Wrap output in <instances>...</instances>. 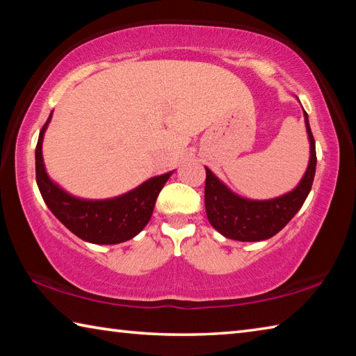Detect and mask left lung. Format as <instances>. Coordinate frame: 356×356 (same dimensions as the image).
I'll return each mask as SVG.
<instances>
[{"mask_svg":"<svg viewBox=\"0 0 356 356\" xmlns=\"http://www.w3.org/2000/svg\"><path fill=\"white\" fill-rule=\"evenodd\" d=\"M305 114L306 131L309 140V163L305 176L292 191L273 200L254 201L236 195L215 174L206 168V213L216 231L227 238L238 242H261L278 234L308 197L316 174V143L309 127L308 114Z\"/></svg>","mask_w":356,"mask_h":356,"instance_id":"8db88e82","label":"left lung"}]
</instances>
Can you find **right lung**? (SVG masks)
<instances>
[{
    "label": "right lung",
    "mask_w": 356,
    "mask_h": 356,
    "mask_svg": "<svg viewBox=\"0 0 356 356\" xmlns=\"http://www.w3.org/2000/svg\"><path fill=\"white\" fill-rule=\"evenodd\" d=\"M47 119L35 146V180L51 213L84 242L116 245L140 234L154 212L156 196L171 177V172L155 176L140 186L110 200H83L63 190L45 171L42 141L50 124Z\"/></svg>",
    "instance_id": "add662e5"
}]
</instances>
